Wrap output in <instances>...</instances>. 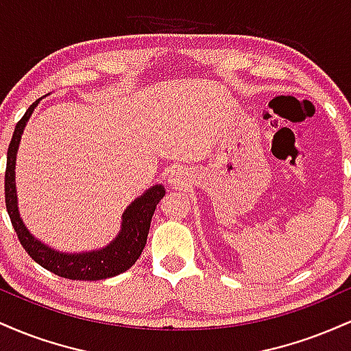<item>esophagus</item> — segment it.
Returning <instances> with one entry per match:
<instances>
[{"mask_svg":"<svg viewBox=\"0 0 351 351\" xmlns=\"http://www.w3.org/2000/svg\"><path fill=\"white\" fill-rule=\"evenodd\" d=\"M168 181H170V184H173V186H176V188L181 186V183H183V181H181V171H178V170L171 171Z\"/></svg>","mask_w":351,"mask_h":351,"instance_id":"obj_1","label":"esophagus"}]
</instances>
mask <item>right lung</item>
I'll return each mask as SVG.
<instances>
[{
    "label": "right lung",
    "mask_w": 351,
    "mask_h": 351,
    "mask_svg": "<svg viewBox=\"0 0 351 351\" xmlns=\"http://www.w3.org/2000/svg\"><path fill=\"white\" fill-rule=\"evenodd\" d=\"M36 102L26 110L16 123L13 138H11L10 147H8V160H6V173H5V201L8 215H10L11 224H13L16 236L24 247V251L43 265L44 269L51 271L56 276L64 277L71 280H102L107 277L119 276L132 267L136 259L142 254L145 244H147L148 229H150L152 216L155 213L156 204L165 196V188L162 184H156L148 189L143 196L135 199L122 217V231L120 234L107 245L106 249L86 254H62L52 251L51 247L39 243L29 234L24 228L21 217L18 215V206H16V186H14V160L16 152H18L19 140L24 130L29 115L33 114Z\"/></svg>",
    "instance_id": "obj_1"
}]
</instances>
